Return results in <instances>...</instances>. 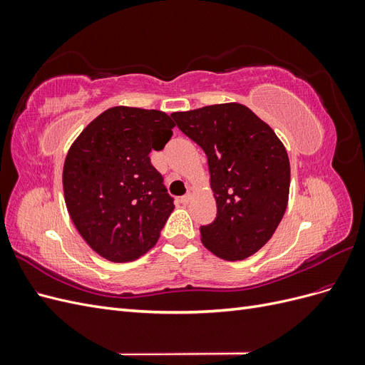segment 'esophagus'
Instances as JSON below:
<instances>
[{"label":"esophagus","instance_id":"34e87169","mask_svg":"<svg viewBox=\"0 0 365 365\" xmlns=\"http://www.w3.org/2000/svg\"><path fill=\"white\" fill-rule=\"evenodd\" d=\"M192 201V195L190 193H187V195H184V196H181V204H184V205H187Z\"/></svg>","mask_w":365,"mask_h":365}]
</instances>
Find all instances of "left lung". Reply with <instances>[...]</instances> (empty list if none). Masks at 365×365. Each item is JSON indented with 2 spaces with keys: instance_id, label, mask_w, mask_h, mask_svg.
Here are the masks:
<instances>
[{
  "instance_id": "1",
  "label": "left lung",
  "mask_w": 365,
  "mask_h": 365,
  "mask_svg": "<svg viewBox=\"0 0 365 365\" xmlns=\"http://www.w3.org/2000/svg\"><path fill=\"white\" fill-rule=\"evenodd\" d=\"M176 126L205 152L217 213L201 240L224 260H244L272 237L286 212L291 168L269 125L240 103L173 113Z\"/></svg>"
}]
</instances>
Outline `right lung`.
Wrapping results in <instances>:
<instances>
[{"label":"right lung","mask_w":365,"mask_h":365,"mask_svg":"<svg viewBox=\"0 0 365 365\" xmlns=\"http://www.w3.org/2000/svg\"><path fill=\"white\" fill-rule=\"evenodd\" d=\"M175 123L157 109L114 106L88 125L63 164V196L85 242L111 262H130L158 242L173 197L149 153Z\"/></svg>","instance_id":"add662e5"}]
</instances>
